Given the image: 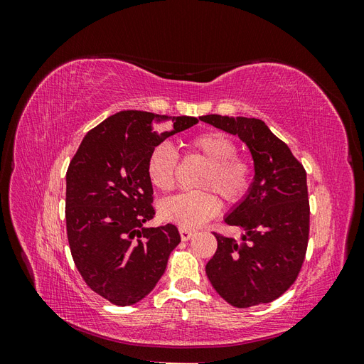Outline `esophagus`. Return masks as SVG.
I'll use <instances>...</instances> for the list:
<instances>
[{
	"instance_id": "1",
	"label": "esophagus",
	"mask_w": 364,
	"mask_h": 364,
	"mask_svg": "<svg viewBox=\"0 0 364 364\" xmlns=\"http://www.w3.org/2000/svg\"><path fill=\"white\" fill-rule=\"evenodd\" d=\"M179 234H181V238H182V241H188V240H191L194 235H196V232L194 230H188V229H179Z\"/></svg>"
}]
</instances>
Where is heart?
Instances as JSON below:
<instances>
[{
  "instance_id": "heart-1",
  "label": "heart",
  "mask_w": 364,
  "mask_h": 364,
  "mask_svg": "<svg viewBox=\"0 0 364 364\" xmlns=\"http://www.w3.org/2000/svg\"><path fill=\"white\" fill-rule=\"evenodd\" d=\"M186 146L208 162L197 186L214 190L229 205L245 199L252 188L255 168L247 158L237 155L238 147L232 138L220 130H206L191 136ZM178 164V153L167 142L153 147L146 162L150 183L159 191H171L176 183ZM211 190L182 193L165 199L159 205V214L165 222L182 229L200 228L215 217L222 208L218 197Z\"/></svg>"
}]
</instances>
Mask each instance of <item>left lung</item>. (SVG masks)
Masks as SVG:
<instances>
[{"instance_id": "obj_1", "label": "left lung", "mask_w": 364, "mask_h": 364, "mask_svg": "<svg viewBox=\"0 0 364 364\" xmlns=\"http://www.w3.org/2000/svg\"><path fill=\"white\" fill-rule=\"evenodd\" d=\"M200 119L238 135L255 165L250 191L225 218L243 229V235L237 241L214 232L217 250L206 264V274L232 306L269 304L291 287L305 259L310 235L305 168L258 118L203 115Z\"/></svg>"}]
</instances>
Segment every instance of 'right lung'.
<instances>
[{
	"label": "right lung",
	"mask_w": 364,
	"mask_h": 364,
	"mask_svg": "<svg viewBox=\"0 0 364 364\" xmlns=\"http://www.w3.org/2000/svg\"><path fill=\"white\" fill-rule=\"evenodd\" d=\"M197 123L194 117L121 111L87 132L70 162L71 255L87 287L114 305L146 297L181 243L174 225L144 228L155 215L146 162L153 147Z\"/></svg>",
	"instance_id": "add662e5"
}]
</instances>
